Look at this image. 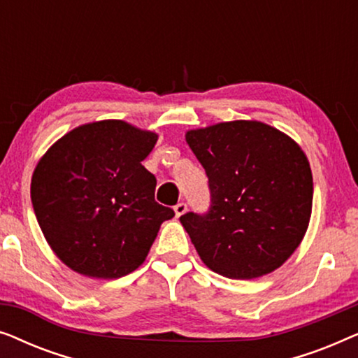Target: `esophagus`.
I'll return each mask as SVG.
<instances>
[{
	"label": "esophagus",
	"instance_id": "obj_1",
	"mask_svg": "<svg viewBox=\"0 0 358 358\" xmlns=\"http://www.w3.org/2000/svg\"><path fill=\"white\" fill-rule=\"evenodd\" d=\"M174 212H176V217H182V215L187 212V203H184V202H180V203H178L174 207Z\"/></svg>",
	"mask_w": 358,
	"mask_h": 358
}]
</instances>
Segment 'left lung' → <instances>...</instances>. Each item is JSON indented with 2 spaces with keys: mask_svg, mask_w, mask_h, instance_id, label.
Segmentation results:
<instances>
[{
  "mask_svg": "<svg viewBox=\"0 0 358 358\" xmlns=\"http://www.w3.org/2000/svg\"><path fill=\"white\" fill-rule=\"evenodd\" d=\"M208 178V212L180 223L205 266L228 278H256L300 246L311 217L313 176L290 136L256 120L185 134Z\"/></svg>",
  "mask_w": 358,
  "mask_h": 358,
  "instance_id": "obj_1",
  "label": "left lung"
}]
</instances>
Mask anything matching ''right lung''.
Wrapping results in <instances>:
<instances>
[{
	"instance_id": "obj_1",
	"label": "right lung",
	"mask_w": 358,
	"mask_h": 358,
	"mask_svg": "<svg viewBox=\"0 0 358 358\" xmlns=\"http://www.w3.org/2000/svg\"><path fill=\"white\" fill-rule=\"evenodd\" d=\"M158 135L101 120L62 136L38 161L31 199L53 252L78 273L119 278L148 256L174 210L155 200L156 178L141 164Z\"/></svg>"
}]
</instances>
